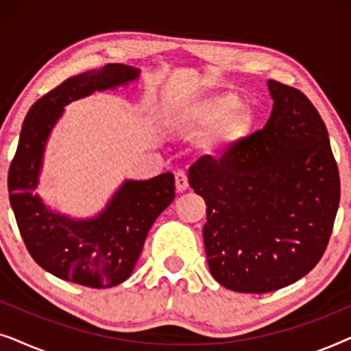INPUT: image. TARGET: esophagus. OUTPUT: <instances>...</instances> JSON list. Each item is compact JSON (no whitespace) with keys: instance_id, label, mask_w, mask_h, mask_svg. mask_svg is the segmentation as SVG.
<instances>
[{"instance_id":"1","label":"esophagus","mask_w":351,"mask_h":351,"mask_svg":"<svg viewBox=\"0 0 351 351\" xmlns=\"http://www.w3.org/2000/svg\"><path fill=\"white\" fill-rule=\"evenodd\" d=\"M176 189L179 193L185 191L189 189V179H186V174L184 171H177L176 172Z\"/></svg>"}]
</instances>
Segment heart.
I'll return each mask as SVG.
<instances>
[{
  "label": "heart",
  "instance_id": "1",
  "mask_svg": "<svg viewBox=\"0 0 351 351\" xmlns=\"http://www.w3.org/2000/svg\"><path fill=\"white\" fill-rule=\"evenodd\" d=\"M182 123L191 129L210 128L203 145L213 155H228L252 129V113L239 107V97L234 93H215L204 95L182 112Z\"/></svg>",
  "mask_w": 351,
  "mask_h": 351
}]
</instances>
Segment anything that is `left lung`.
Here are the masks:
<instances>
[{
  "mask_svg": "<svg viewBox=\"0 0 351 351\" xmlns=\"http://www.w3.org/2000/svg\"><path fill=\"white\" fill-rule=\"evenodd\" d=\"M263 129L219 161L201 156L189 184L203 196L206 257L227 289L263 294L304 278L332 233L340 177L318 110L299 89L268 81Z\"/></svg>",
  "mask_w": 351,
  "mask_h": 351,
  "instance_id": "1",
  "label": "left lung"
}]
</instances>
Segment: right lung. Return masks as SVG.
Masks as SVG:
<instances>
[{
  "mask_svg": "<svg viewBox=\"0 0 351 351\" xmlns=\"http://www.w3.org/2000/svg\"><path fill=\"white\" fill-rule=\"evenodd\" d=\"M137 78L138 70L123 64L71 76L38 99L23 119L9 166V201L33 261L60 280L95 289L128 280L148 230L176 196L172 172L148 180H124L102 213L78 220L47 209L35 191L47 137L65 105Z\"/></svg>",
  "mask_w": 351,
  "mask_h": 351,
  "instance_id": "add662e5",
  "label": "right lung"
}]
</instances>
